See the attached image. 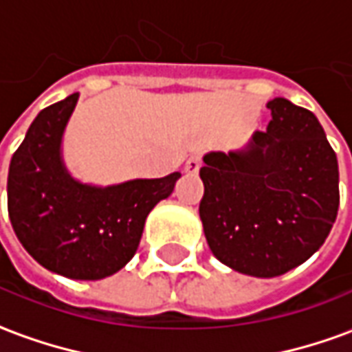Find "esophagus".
Here are the masks:
<instances>
[{
  "label": "esophagus",
  "mask_w": 352,
  "mask_h": 352,
  "mask_svg": "<svg viewBox=\"0 0 352 352\" xmlns=\"http://www.w3.org/2000/svg\"><path fill=\"white\" fill-rule=\"evenodd\" d=\"M201 168V155H191L188 162H186V172L190 174H195V172Z\"/></svg>",
  "instance_id": "1"
}]
</instances>
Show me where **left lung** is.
Instances as JSON below:
<instances>
[{"instance_id":"8db88e82","label":"left lung","mask_w":352,"mask_h":352,"mask_svg":"<svg viewBox=\"0 0 352 352\" xmlns=\"http://www.w3.org/2000/svg\"><path fill=\"white\" fill-rule=\"evenodd\" d=\"M272 120L243 151L208 153L199 217L212 254L237 272L274 278L309 261L339 208V168L309 109L276 98Z\"/></svg>"}]
</instances>
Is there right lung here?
Instances as JSON below:
<instances>
[{
  "label": "right lung",
  "mask_w": 352,
  "mask_h": 352,
  "mask_svg": "<svg viewBox=\"0 0 352 352\" xmlns=\"http://www.w3.org/2000/svg\"><path fill=\"white\" fill-rule=\"evenodd\" d=\"M76 101L72 94L34 118L9 164L7 208L19 241L43 268L101 280L134 256L145 218L170 195L180 172L109 188L72 180L60 161V138Z\"/></svg>",
  "instance_id": "right-lung-1"
}]
</instances>
